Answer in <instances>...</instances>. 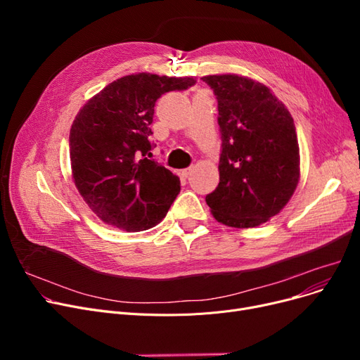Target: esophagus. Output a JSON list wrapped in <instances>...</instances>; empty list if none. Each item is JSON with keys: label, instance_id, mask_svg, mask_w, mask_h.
I'll list each match as a JSON object with an SVG mask.
<instances>
[{"label": "esophagus", "instance_id": "1", "mask_svg": "<svg viewBox=\"0 0 360 360\" xmlns=\"http://www.w3.org/2000/svg\"><path fill=\"white\" fill-rule=\"evenodd\" d=\"M178 175H179L182 179H186L188 176L191 175V167H188V169H182V170H179Z\"/></svg>", "mask_w": 360, "mask_h": 360}]
</instances>
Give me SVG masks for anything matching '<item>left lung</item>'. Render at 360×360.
<instances>
[{
  "mask_svg": "<svg viewBox=\"0 0 360 360\" xmlns=\"http://www.w3.org/2000/svg\"><path fill=\"white\" fill-rule=\"evenodd\" d=\"M217 96L220 182L205 197L213 217L238 229L278 214L300 178L299 143L286 105L266 86L238 74L204 75Z\"/></svg>",
  "mask_w": 360,
  "mask_h": 360,
  "instance_id": "left-lung-1",
  "label": "left lung"
}]
</instances>
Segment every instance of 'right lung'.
Returning <instances> with one entry per match:
<instances>
[{
  "mask_svg": "<svg viewBox=\"0 0 360 360\" xmlns=\"http://www.w3.org/2000/svg\"><path fill=\"white\" fill-rule=\"evenodd\" d=\"M197 77L134 72L109 83L79 110L70 129L71 176L89 209L105 223L139 232L166 216L181 191L169 169L150 158L155 103Z\"/></svg>",
  "mask_w": 360,
  "mask_h": 360,
  "instance_id": "obj_1",
  "label": "right lung"
}]
</instances>
